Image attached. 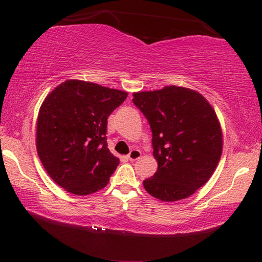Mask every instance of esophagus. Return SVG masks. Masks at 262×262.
<instances>
[{
  "instance_id": "esophagus-1",
  "label": "esophagus",
  "mask_w": 262,
  "mask_h": 262,
  "mask_svg": "<svg viewBox=\"0 0 262 262\" xmlns=\"http://www.w3.org/2000/svg\"><path fill=\"white\" fill-rule=\"evenodd\" d=\"M127 157L129 161H136V159H139L141 157V151L137 149H133Z\"/></svg>"
}]
</instances>
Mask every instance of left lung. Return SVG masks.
Here are the masks:
<instances>
[{"label": "left lung", "mask_w": 262, "mask_h": 262, "mask_svg": "<svg viewBox=\"0 0 262 262\" xmlns=\"http://www.w3.org/2000/svg\"><path fill=\"white\" fill-rule=\"evenodd\" d=\"M151 128L157 171L143 181L151 196L173 202L190 196L214 173L223 136L214 108L198 91L168 85L133 94Z\"/></svg>", "instance_id": "8db88e82"}]
</instances>
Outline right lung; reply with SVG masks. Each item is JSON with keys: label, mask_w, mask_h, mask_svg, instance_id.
Instances as JSON below:
<instances>
[{"label": "right lung", "mask_w": 262, "mask_h": 262, "mask_svg": "<svg viewBox=\"0 0 262 262\" xmlns=\"http://www.w3.org/2000/svg\"><path fill=\"white\" fill-rule=\"evenodd\" d=\"M128 94L69 79L48 95L39 110L37 152L55 183L75 195L108 184L119 158L107 148V118Z\"/></svg>", "instance_id": "add662e5"}]
</instances>
